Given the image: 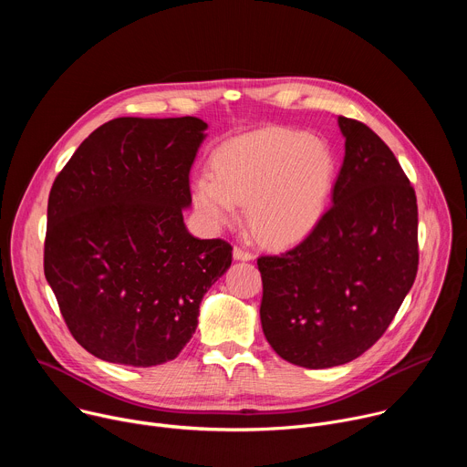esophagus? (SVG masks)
Returning a JSON list of instances; mask_svg holds the SVG:
<instances>
[{
    "instance_id": "1",
    "label": "esophagus",
    "mask_w": 467,
    "mask_h": 467,
    "mask_svg": "<svg viewBox=\"0 0 467 467\" xmlns=\"http://www.w3.org/2000/svg\"><path fill=\"white\" fill-rule=\"evenodd\" d=\"M233 256H234L236 260H244V262L253 260V253L247 251V249H244V247H240V245H236V247L233 249Z\"/></svg>"
}]
</instances>
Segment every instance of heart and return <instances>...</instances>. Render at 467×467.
Wrapping results in <instances>:
<instances>
[{
    "instance_id": "heart-1",
    "label": "heart",
    "mask_w": 467,
    "mask_h": 467,
    "mask_svg": "<svg viewBox=\"0 0 467 467\" xmlns=\"http://www.w3.org/2000/svg\"><path fill=\"white\" fill-rule=\"evenodd\" d=\"M213 175L193 179L195 209L213 225L236 220L245 203L253 233L285 245L305 238L323 218L337 175L330 148L297 130L268 127L222 144L211 161Z\"/></svg>"
}]
</instances>
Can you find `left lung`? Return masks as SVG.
I'll use <instances>...</instances> for the list:
<instances>
[{"mask_svg":"<svg viewBox=\"0 0 467 467\" xmlns=\"http://www.w3.org/2000/svg\"><path fill=\"white\" fill-rule=\"evenodd\" d=\"M346 157L332 207L294 249L256 260L265 340L290 364L355 360L388 328L418 274L416 192L391 150L338 116Z\"/></svg>","mask_w":467,"mask_h":467,"instance_id":"left-lung-1","label":"left lung"}]
</instances>
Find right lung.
Masks as SVG:
<instances>
[{"mask_svg": "<svg viewBox=\"0 0 467 467\" xmlns=\"http://www.w3.org/2000/svg\"><path fill=\"white\" fill-rule=\"evenodd\" d=\"M205 129L193 116L110 119L51 186L44 274L72 337L101 360H173L229 270L231 244L199 240L182 220Z\"/></svg>", "mask_w": 467, "mask_h": 467, "instance_id": "obj_1", "label": "right lung"}]
</instances>
